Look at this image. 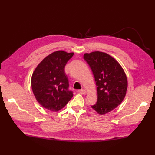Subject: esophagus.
Segmentation results:
<instances>
[{
    "instance_id": "obj_1",
    "label": "esophagus",
    "mask_w": 155,
    "mask_h": 155,
    "mask_svg": "<svg viewBox=\"0 0 155 155\" xmlns=\"http://www.w3.org/2000/svg\"><path fill=\"white\" fill-rule=\"evenodd\" d=\"M78 93H80L81 94H84L85 93H86V91L84 90V89H81V90H78Z\"/></svg>"
}]
</instances>
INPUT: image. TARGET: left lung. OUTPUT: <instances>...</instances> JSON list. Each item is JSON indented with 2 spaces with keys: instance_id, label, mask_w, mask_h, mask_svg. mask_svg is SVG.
<instances>
[{
  "instance_id": "left-lung-1",
  "label": "left lung",
  "mask_w": 155,
  "mask_h": 155,
  "mask_svg": "<svg viewBox=\"0 0 155 155\" xmlns=\"http://www.w3.org/2000/svg\"><path fill=\"white\" fill-rule=\"evenodd\" d=\"M97 84V101L91 107L99 114L112 111L119 105L127 93L128 82L123 67L116 59L100 51L85 53Z\"/></svg>"
}]
</instances>
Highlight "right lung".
<instances>
[{"label": "right lung", "mask_w": 155, "mask_h": 155, "mask_svg": "<svg viewBox=\"0 0 155 155\" xmlns=\"http://www.w3.org/2000/svg\"><path fill=\"white\" fill-rule=\"evenodd\" d=\"M74 52L57 51L46 57L36 67L31 78L33 94L41 106L52 112L65 107L72 97L64 72L67 62Z\"/></svg>", "instance_id": "1"}]
</instances>
